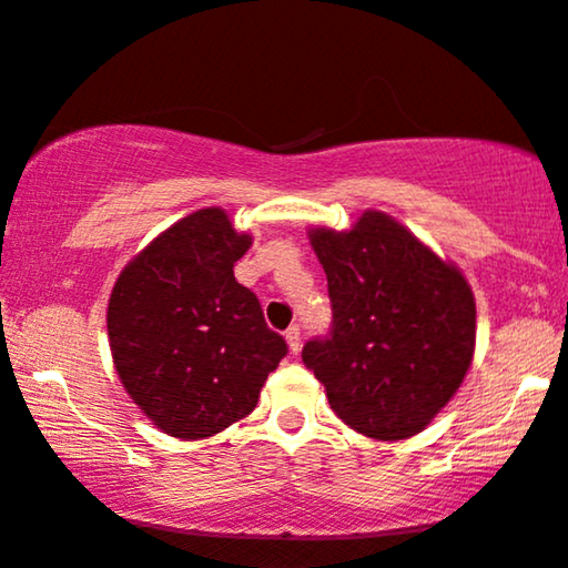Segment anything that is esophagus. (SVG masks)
<instances>
[{"label": "esophagus", "instance_id": "34e87169", "mask_svg": "<svg viewBox=\"0 0 568 568\" xmlns=\"http://www.w3.org/2000/svg\"><path fill=\"white\" fill-rule=\"evenodd\" d=\"M285 339H288L291 353L301 351V327H298V324H293V327L285 329Z\"/></svg>", "mask_w": 568, "mask_h": 568}]
</instances>
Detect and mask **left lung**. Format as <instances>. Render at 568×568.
<instances>
[{
  "label": "left lung",
  "instance_id": "1",
  "mask_svg": "<svg viewBox=\"0 0 568 568\" xmlns=\"http://www.w3.org/2000/svg\"><path fill=\"white\" fill-rule=\"evenodd\" d=\"M332 304L329 335L304 345L306 368L347 426L379 442L418 434L449 403L475 351V298L389 215L312 231Z\"/></svg>",
  "mask_w": 568,
  "mask_h": 568
}]
</instances>
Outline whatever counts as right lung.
Returning <instances> with one entry per match:
<instances>
[{"label":"right lung","instance_id":"1","mask_svg":"<svg viewBox=\"0 0 568 568\" xmlns=\"http://www.w3.org/2000/svg\"><path fill=\"white\" fill-rule=\"evenodd\" d=\"M248 246L223 210H196L113 285L109 339L119 379L165 434L205 438L246 418L288 353L260 298L233 277Z\"/></svg>","mask_w":568,"mask_h":568}]
</instances>
